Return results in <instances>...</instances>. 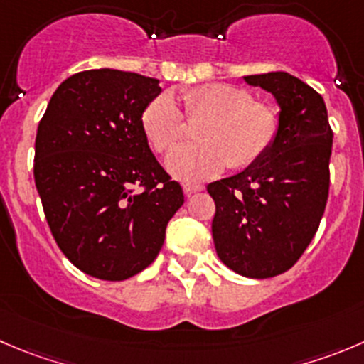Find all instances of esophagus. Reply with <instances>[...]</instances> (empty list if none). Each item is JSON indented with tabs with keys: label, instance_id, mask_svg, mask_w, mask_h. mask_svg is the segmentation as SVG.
<instances>
[{
	"label": "esophagus",
	"instance_id": "1",
	"mask_svg": "<svg viewBox=\"0 0 364 364\" xmlns=\"http://www.w3.org/2000/svg\"><path fill=\"white\" fill-rule=\"evenodd\" d=\"M203 190H204V186L196 185V183H186V185H183V192H185V196H192V193L203 192Z\"/></svg>",
	"mask_w": 364,
	"mask_h": 364
}]
</instances>
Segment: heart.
Segmentation results:
<instances>
[{
    "label": "heart",
    "instance_id": "1",
    "mask_svg": "<svg viewBox=\"0 0 364 364\" xmlns=\"http://www.w3.org/2000/svg\"><path fill=\"white\" fill-rule=\"evenodd\" d=\"M186 117L204 119L196 136L200 142L172 147L185 135V119L168 92L158 94L142 114V128L156 151H168L165 167L183 183H197L220 174L228 165L245 168L256 164L277 135L276 110L254 101L242 87L208 83L179 92Z\"/></svg>",
    "mask_w": 364,
    "mask_h": 364
}]
</instances>
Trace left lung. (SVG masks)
I'll return each instance as SVG.
<instances>
[{
  "mask_svg": "<svg viewBox=\"0 0 364 364\" xmlns=\"http://www.w3.org/2000/svg\"><path fill=\"white\" fill-rule=\"evenodd\" d=\"M276 100L277 135L270 149L240 174L213 181L215 249L240 276H279L302 256L318 229L329 196L333 129L323 97L277 70L243 76Z\"/></svg>",
  "mask_w": 364,
  "mask_h": 364,
  "instance_id": "left-lung-1",
  "label": "left lung"
}]
</instances>
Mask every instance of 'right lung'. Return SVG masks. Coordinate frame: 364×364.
Masks as SVG:
<instances>
[{"label":"right lung","mask_w":364,"mask_h":364,"mask_svg":"<svg viewBox=\"0 0 364 364\" xmlns=\"http://www.w3.org/2000/svg\"><path fill=\"white\" fill-rule=\"evenodd\" d=\"M160 92V80L142 74L83 70L58 85L38 124L33 176L46 220L67 259L97 279L149 267L185 203L142 128Z\"/></svg>","instance_id":"1"}]
</instances>
